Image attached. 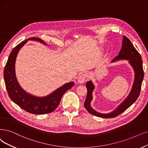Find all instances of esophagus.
<instances>
[{
	"label": "esophagus",
	"instance_id": "34e87169",
	"mask_svg": "<svg viewBox=\"0 0 148 148\" xmlns=\"http://www.w3.org/2000/svg\"><path fill=\"white\" fill-rule=\"evenodd\" d=\"M86 75L84 74H80L78 78V82L80 84H82L85 81H86Z\"/></svg>",
	"mask_w": 148,
	"mask_h": 148
}]
</instances>
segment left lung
Returning a JSON list of instances; mask_svg holds the SVG:
<instances>
[{"label": "left lung", "mask_w": 148, "mask_h": 148, "mask_svg": "<svg viewBox=\"0 0 148 148\" xmlns=\"http://www.w3.org/2000/svg\"><path fill=\"white\" fill-rule=\"evenodd\" d=\"M119 59L129 60V63L134 69L135 80L132 90H131L129 96L115 110L110 113L103 114L96 112L91 107L90 102L92 100V92L95 87L91 81L86 82V86L87 88V96L84 102V107L86 110L92 115L103 118L116 117L125 110H127L138 99L140 93L141 84L144 77L143 62H142V58L140 54L136 50V49L134 47L129 39H128L125 36H123L122 48L120 50L118 56L114 58L112 60V62H115V60Z\"/></svg>", "instance_id": "obj_1"}]
</instances>
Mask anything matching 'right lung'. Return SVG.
<instances>
[{
    "label": "right lung",
    "mask_w": 148,
    "mask_h": 148,
    "mask_svg": "<svg viewBox=\"0 0 148 148\" xmlns=\"http://www.w3.org/2000/svg\"><path fill=\"white\" fill-rule=\"evenodd\" d=\"M37 40L46 45L45 42L39 38H29L16 46L11 52L3 71V78L5 86L10 98L15 103L26 112L42 114L53 112L58 106L60 100L64 92L73 86L74 83L70 82L64 84L62 87L53 91L46 97H38L27 93L18 84L15 77L14 63L19 49L23 47L27 40Z\"/></svg>",
    "instance_id": "right-lung-1"
}]
</instances>
